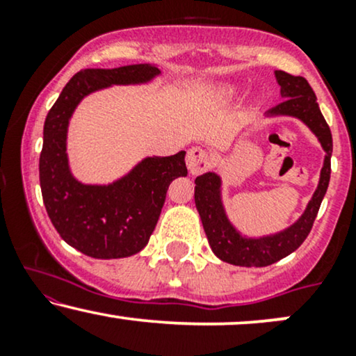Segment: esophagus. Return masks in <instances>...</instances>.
Segmentation results:
<instances>
[{
	"label": "esophagus",
	"instance_id": "1",
	"mask_svg": "<svg viewBox=\"0 0 356 356\" xmlns=\"http://www.w3.org/2000/svg\"><path fill=\"white\" fill-rule=\"evenodd\" d=\"M186 164L192 175L202 174L209 167V155L201 147H192L189 152H187Z\"/></svg>",
	"mask_w": 356,
	"mask_h": 356
}]
</instances>
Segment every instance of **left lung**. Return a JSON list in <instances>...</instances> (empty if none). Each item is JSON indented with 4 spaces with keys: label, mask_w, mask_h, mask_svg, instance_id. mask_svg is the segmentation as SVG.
Wrapping results in <instances>:
<instances>
[{
    "label": "left lung",
    "mask_w": 356,
    "mask_h": 356,
    "mask_svg": "<svg viewBox=\"0 0 356 356\" xmlns=\"http://www.w3.org/2000/svg\"><path fill=\"white\" fill-rule=\"evenodd\" d=\"M275 75L281 87V97L284 100L268 110V115H289L305 122L318 137L323 150L326 152L325 162H323L318 189L314 191L303 216L288 229L257 239L239 234L229 222L222 201H220V177L218 174L206 172L195 179V207L201 216L209 246L219 259L234 266H269L296 251L312 231L321 201L328 189L330 174H332L333 138L330 127L318 107L313 88L303 76H293L281 70H276Z\"/></svg>",
    "instance_id": "left-lung-1"
}]
</instances>
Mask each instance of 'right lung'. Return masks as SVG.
Listing matches in <instances>:
<instances>
[{
	"instance_id": "obj_1",
	"label": "right lung",
	"mask_w": 356,
	"mask_h": 356,
	"mask_svg": "<svg viewBox=\"0 0 356 356\" xmlns=\"http://www.w3.org/2000/svg\"><path fill=\"white\" fill-rule=\"evenodd\" d=\"M159 73L149 63L81 70L65 85L44 118L40 186L48 218L65 243L95 259L127 257L145 248L170 182L187 175L186 152L147 157L108 186L81 184L68 167V122L88 93L112 85L147 83Z\"/></svg>"
}]
</instances>
